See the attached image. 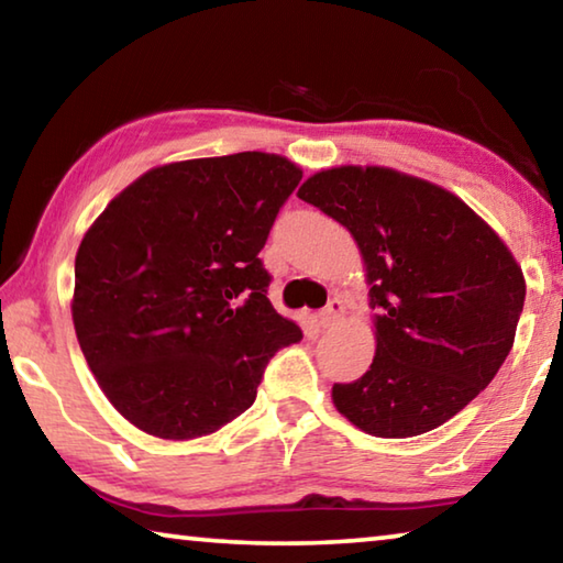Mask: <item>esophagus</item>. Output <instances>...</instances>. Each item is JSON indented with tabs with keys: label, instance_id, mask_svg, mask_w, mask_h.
<instances>
[{
	"label": "esophagus",
	"instance_id": "34e87169",
	"mask_svg": "<svg viewBox=\"0 0 563 563\" xmlns=\"http://www.w3.org/2000/svg\"><path fill=\"white\" fill-rule=\"evenodd\" d=\"M343 310H345V306H343V300H338V298H333V300H330L328 302V306H325V310H320V316H318V325L320 328H330V325H333L335 323V320L338 318H341L343 316Z\"/></svg>",
	"mask_w": 563,
	"mask_h": 563
}]
</instances>
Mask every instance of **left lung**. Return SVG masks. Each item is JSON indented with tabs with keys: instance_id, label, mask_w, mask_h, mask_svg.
I'll return each mask as SVG.
<instances>
[{
	"instance_id": "1",
	"label": "left lung",
	"mask_w": 563,
	"mask_h": 563,
	"mask_svg": "<svg viewBox=\"0 0 563 563\" xmlns=\"http://www.w3.org/2000/svg\"><path fill=\"white\" fill-rule=\"evenodd\" d=\"M298 198L361 247L376 355L333 404L361 431L408 439L466 408L514 345L526 283L504 240L456 195L388 167H335Z\"/></svg>"
}]
</instances>
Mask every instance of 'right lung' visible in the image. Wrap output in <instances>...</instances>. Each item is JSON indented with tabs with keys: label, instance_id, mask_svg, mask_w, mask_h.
I'll use <instances>...</instances> for the list:
<instances>
[{
	"label": "right lung",
	"instance_id": "1",
	"mask_svg": "<svg viewBox=\"0 0 563 563\" xmlns=\"http://www.w3.org/2000/svg\"><path fill=\"white\" fill-rule=\"evenodd\" d=\"M300 177L280 155L185 159L142 175L87 230L77 341L130 423L169 441L218 431L253 406L267 361L300 341L257 257Z\"/></svg>",
	"mask_w": 563,
	"mask_h": 563
}]
</instances>
